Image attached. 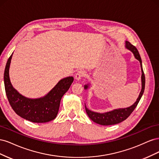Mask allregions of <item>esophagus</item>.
<instances>
[{
    "mask_svg": "<svg viewBox=\"0 0 159 159\" xmlns=\"http://www.w3.org/2000/svg\"><path fill=\"white\" fill-rule=\"evenodd\" d=\"M85 72L83 71H78L77 72L75 75V78L77 81H79L80 79H81L82 78L85 76Z\"/></svg>",
    "mask_w": 159,
    "mask_h": 159,
    "instance_id": "34e87169",
    "label": "esophagus"
}]
</instances>
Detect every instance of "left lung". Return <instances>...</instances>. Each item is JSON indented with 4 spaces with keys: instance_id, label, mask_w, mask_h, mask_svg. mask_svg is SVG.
<instances>
[{
    "instance_id": "8db88e82",
    "label": "left lung",
    "mask_w": 159,
    "mask_h": 159,
    "mask_svg": "<svg viewBox=\"0 0 159 159\" xmlns=\"http://www.w3.org/2000/svg\"><path fill=\"white\" fill-rule=\"evenodd\" d=\"M126 48L129 50H131L135 57V58L137 59L141 64V68L142 71V76H141V80H142V89L140 92V94L139 95V98L137 99V102L134 103L131 107L125 108V109H115L112 111L107 112L105 113H95L89 110L87 107L85 106L86 113H87L88 117L92 120V121L96 123L102 125H115L123 121L127 118L129 117V115L132 113L134 109L136 108L137 105H138L139 101H140L142 95L143 94L144 90H145V76L144 71L143 70L142 66V61L140 54L136 48V47L131 44L129 42L126 41ZM88 85H85L84 88L86 89H88Z\"/></svg>"
}]
</instances>
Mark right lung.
<instances>
[{
    "label": "right lung",
    "instance_id": "obj_1",
    "mask_svg": "<svg viewBox=\"0 0 159 159\" xmlns=\"http://www.w3.org/2000/svg\"><path fill=\"white\" fill-rule=\"evenodd\" d=\"M12 54L9 57L4 73L7 97L12 109L18 115L33 123H46L54 119L58 112L60 101L74 81L73 77L61 80L45 97L28 99L14 89L9 78V67Z\"/></svg>",
    "mask_w": 159,
    "mask_h": 159
}]
</instances>
